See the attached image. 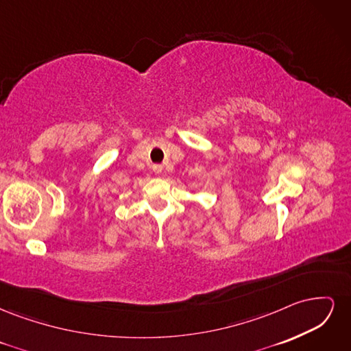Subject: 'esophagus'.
I'll return each mask as SVG.
<instances>
[{
    "label": "esophagus",
    "instance_id": "obj_1",
    "mask_svg": "<svg viewBox=\"0 0 351 351\" xmlns=\"http://www.w3.org/2000/svg\"><path fill=\"white\" fill-rule=\"evenodd\" d=\"M154 169H155V173H161L162 171V167L161 165H155Z\"/></svg>",
    "mask_w": 351,
    "mask_h": 351
}]
</instances>
